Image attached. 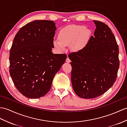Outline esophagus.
Listing matches in <instances>:
<instances>
[{
    "instance_id": "obj_1",
    "label": "esophagus",
    "mask_w": 127,
    "mask_h": 127,
    "mask_svg": "<svg viewBox=\"0 0 127 127\" xmlns=\"http://www.w3.org/2000/svg\"><path fill=\"white\" fill-rule=\"evenodd\" d=\"M66 62L67 63H70V62H71V61H70V59L69 58V57H67V58H66Z\"/></svg>"
}]
</instances>
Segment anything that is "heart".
I'll return each instance as SVG.
<instances>
[{
    "label": "heart",
    "mask_w": 127,
    "mask_h": 127,
    "mask_svg": "<svg viewBox=\"0 0 127 127\" xmlns=\"http://www.w3.org/2000/svg\"><path fill=\"white\" fill-rule=\"evenodd\" d=\"M91 34V30L84 25H70L61 29L58 34L59 40H54V45L60 51H64L67 45L73 51H79L87 45Z\"/></svg>",
    "instance_id": "obj_1"
}]
</instances>
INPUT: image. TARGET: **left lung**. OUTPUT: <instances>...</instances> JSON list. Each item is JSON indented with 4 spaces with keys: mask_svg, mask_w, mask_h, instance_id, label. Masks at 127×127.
<instances>
[{
    "mask_svg": "<svg viewBox=\"0 0 127 127\" xmlns=\"http://www.w3.org/2000/svg\"><path fill=\"white\" fill-rule=\"evenodd\" d=\"M96 29L84 48L69 55L71 83L76 95L90 99L102 95L113 86L119 69L116 38L105 24L94 20Z\"/></svg>",
    "mask_w": 127,
    "mask_h": 127,
    "instance_id": "1",
    "label": "left lung"
}]
</instances>
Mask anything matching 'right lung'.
I'll return each instance as SVG.
<instances>
[{
	"mask_svg": "<svg viewBox=\"0 0 127 127\" xmlns=\"http://www.w3.org/2000/svg\"><path fill=\"white\" fill-rule=\"evenodd\" d=\"M54 21L36 20L20 29L10 52V74L17 90L29 98L44 96L65 63V54H54Z\"/></svg>",
	"mask_w": 127,
	"mask_h": 127,
	"instance_id": "right-lung-1",
	"label": "right lung"
}]
</instances>
